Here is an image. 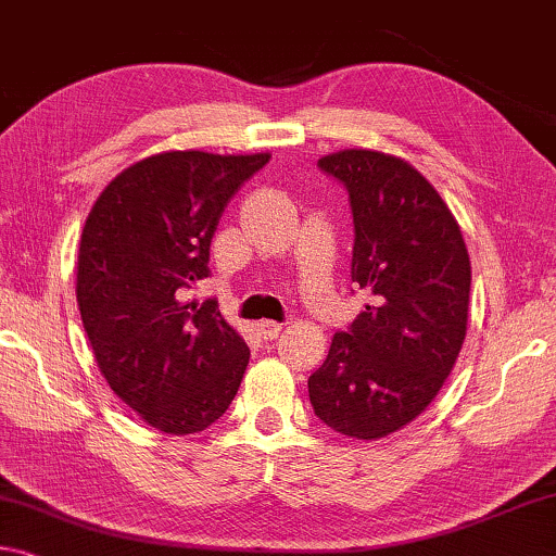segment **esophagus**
<instances>
[{
  "label": "esophagus",
  "instance_id": "esophagus-1",
  "mask_svg": "<svg viewBox=\"0 0 556 556\" xmlns=\"http://www.w3.org/2000/svg\"><path fill=\"white\" fill-rule=\"evenodd\" d=\"M257 331H260V337H262V339L271 341V339H277V337H279L281 324H277V321H262V324L257 326Z\"/></svg>",
  "mask_w": 556,
  "mask_h": 556
}]
</instances>
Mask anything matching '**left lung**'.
Segmentation results:
<instances>
[{
    "mask_svg": "<svg viewBox=\"0 0 556 556\" xmlns=\"http://www.w3.org/2000/svg\"><path fill=\"white\" fill-rule=\"evenodd\" d=\"M319 167L349 192L351 281L368 304L333 333L309 401L341 435L386 438L420 416L453 371L468 329L470 257L443 198L401 157L341 151Z\"/></svg>",
    "mask_w": 556,
    "mask_h": 556,
    "instance_id": "obj_1",
    "label": "left lung"
}]
</instances>
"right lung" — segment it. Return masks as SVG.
I'll return each mask as SVG.
<instances>
[{"instance_id": "obj_1", "label": "right lung", "mask_w": 556, "mask_h": 556, "mask_svg": "<svg viewBox=\"0 0 556 556\" xmlns=\"http://www.w3.org/2000/svg\"><path fill=\"white\" fill-rule=\"evenodd\" d=\"M269 153L173 151L109 182L86 217L76 302L113 393L148 426L200 433L230 408L250 349L217 302L185 304L210 275L227 202Z\"/></svg>"}]
</instances>
